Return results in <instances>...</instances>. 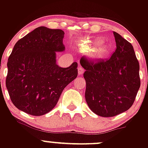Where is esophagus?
Listing matches in <instances>:
<instances>
[{"label": "esophagus", "instance_id": "1", "mask_svg": "<svg viewBox=\"0 0 148 148\" xmlns=\"http://www.w3.org/2000/svg\"><path fill=\"white\" fill-rule=\"evenodd\" d=\"M84 69L82 67V66H79L78 67V74H79V75H82V74L84 73Z\"/></svg>", "mask_w": 148, "mask_h": 148}]
</instances>
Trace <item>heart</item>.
<instances>
[{"mask_svg":"<svg viewBox=\"0 0 148 148\" xmlns=\"http://www.w3.org/2000/svg\"><path fill=\"white\" fill-rule=\"evenodd\" d=\"M101 37H96L93 40H88L83 44L82 49L90 51L89 57L92 60H100L109 55L111 47L108 43L103 42Z\"/></svg>","mask_w":148,"mask_h":148,"instance_id":"b5f03b06","label":"heart"}]
</instances>
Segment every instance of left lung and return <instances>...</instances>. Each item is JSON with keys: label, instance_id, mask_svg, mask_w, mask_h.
Wrapping results in <instances>:
<instances>
[{"label": "left lung", "instance_id": "8db88e82", "mask_svg": "<svg viewBox=\"0 0 148 148\" xmlns=\"http://www.w3.org/2000/svg\"><path fill=\"white\" fill-rule=\"evenodd\" d=\"M116 49L108 60L95 62L82 57L80 64L86 71L85 99L94 113L112 117L128 110L140 86L139 69L133 47L113 32Z\"/></svg>", "mask_w": 148, "mask_h": 148}]
</instances>
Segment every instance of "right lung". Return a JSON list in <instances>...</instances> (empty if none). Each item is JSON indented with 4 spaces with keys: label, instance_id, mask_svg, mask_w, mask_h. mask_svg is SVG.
Segmentation results:
<instances>
[{
    "label": "right lung",
    "instance_id": "add662e5",
    "mask_svg": "<svg viewBox=\"0 0 148 148\" xmlns=\"http://www.w3.org/2000/svg\"><path fill=\"white\" fill-rule=\"evenodd\" d=\"M64 32L39 27L18 40L8 61L5 84L16 108L32 116H42L54 108L62 92L78 75V64L67 68L56 63L63 52Z\"/></svg>",
    "mask_w": 148,
    "mask_h": 148
}]
</instances>
